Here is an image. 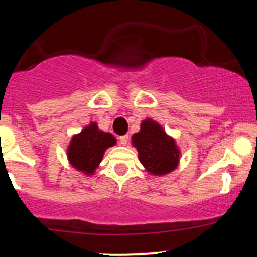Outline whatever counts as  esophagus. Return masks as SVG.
<instances>
[{
	"label": "esophagus",
	"instance_id": "esophagus-1",
	"mask_svg": "<svg viewBox=\"0 0 257 257\" xmlns=\"http://www.w3.org/2000/svg\"><path fill=\"white\" fill-rule=\"evenodd\" d=\"M129 141V135H122V137H119V143L122 144V145H126Z\"/></svg>",
	"mask_w": 257,
	"mask_h": 257
}]
</instances>
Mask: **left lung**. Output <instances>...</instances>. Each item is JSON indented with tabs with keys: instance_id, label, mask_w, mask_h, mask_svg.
I'll return each mask as SVG.
<instances>
[{
	"instance_id": "obj_1",
	"label": "left lung",
	"mask_w": 257,
	"mask_h": 257,
	"mask_svg": "<svg viewBox=\"0 0 257 257\" xmlns=\"http://www.w3.org/2000/svg\"><path fill=\"white\" fill-rule=\"evenodd\" d=\"M132 141L137 147L141 164L153 175H164L178 167L180 157L178 146L174 139L168 137L155 120H144L140 132L133 135Z\"/></svg>"
}]
</instances>
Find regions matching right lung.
Instances as JSON below:
<instances>
[{
    "label": "right lung",
    "instance_id": "right-lung-1",
    "mask_svg": "<svg viewBox=\"0 0 257 257\" xmlns=\"http://www.w3.org/2000/svg\"><path fill=\"white\" fill-rule=\"evenodd\" d=\"M116 144L110 133L99 131L96 123H90L79 134L75 135L67 149V157L72 167L91 175L104 157L105 150Z\"/></svg>",
    "mask_w": 257,
    "mask_h": 257
}]
</instances>
